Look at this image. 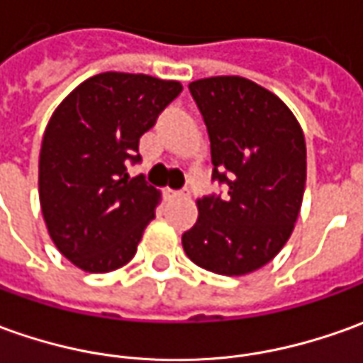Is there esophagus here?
<instances>
[{
    "instance_id": "esophagus-1",
    "label": "esophagus",
    "mask_w": 363,
    "mask_h": 363,
    "mask_svg": "<svg viewBox=\"0 0 363 363\" xmlns=\"http://www.w3.org/2000/svg\"><path fill=\"white\" fill-rule=\"evenodd\" d=\"M164 196L171 201V199H181V196H186V192L182 191H172V189H164Z\"/></svg>"
}]
</instances>
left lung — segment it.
Here are the masks:
<instances>
[{"label": "left lung", "instance_id": "left-lung-1", "mask_svg": "<svg viewBox=\"0 0 363 363\" xmlns=\"http://www.w3.org/2000/svg\"><path fill=\"white\" fill-rule=\"evenodd\" d=\"M224 196L196 201L199 218L182 248L214 274L242 276L288 242L306 186V140L292 111L268 89L236 75L192 81Z\"/></svg>", "mask_w": 363, "mask_h": 363}]
</instances>
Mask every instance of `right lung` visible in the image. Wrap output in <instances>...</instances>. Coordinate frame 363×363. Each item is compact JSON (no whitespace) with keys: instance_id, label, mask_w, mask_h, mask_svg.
Instances as JSON below:
<instances>
[{"instance_id":"right-lung-1","label":"right lung","mask_w":363,"mask_h":363,"mask_svg":"<svg viewBox=\"0 0 363 363\" xmlns=\"http://www.w3.org/2000/svg\"><path fill=\"white\" fill-rule=\"evenodd\" d=\"M179 81L107 71L83 81L47 123L39 152V202L51 240L93 274L125 266L155 218L161 192L143 177L139 139L171 101Z\"/></svg>"}]
</instances>
